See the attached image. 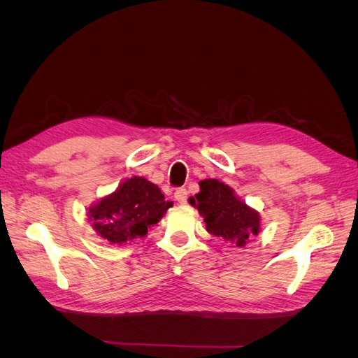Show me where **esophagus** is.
Returning a JSON list of instances; mask_svg holds the SVG:
<instances>
[{"label": "esophagus", "mask_w": 358, "mask_h": 358, "mask_svg": "<svg viewBox=\"0 0 358 358\" xmlns=\"http://www.w3.org/2000/svg\"><path fill=\"white\" fill-rule=\"evenodd\" d=\"M175 199L178 203L180 204H185L187 200H188V191L185 188H178L175 191Z\"/></svg>", "instance_id": "obj_1"}]
</instances>
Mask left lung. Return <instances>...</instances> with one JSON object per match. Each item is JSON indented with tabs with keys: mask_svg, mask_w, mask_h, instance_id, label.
I'll use <instances>...</instances> for the list:
<instances>
[{
	"mask_svg": "<svg viewBox=\"0 0 358 358\" xmlns=\"http://www.w3.org/2000/svg\"><path fill=\"white\" fill-rule=\"evenodd\" d=\"M200 192L189 197L199 209L206 230L236 246H245L249 237L259 231V215L236 197L233 188L216 179L200 180Z\"/></svg>",
	"mask_w": 358,
	"mask_h": 358,
	"instance_id": "1",
	"label": "left lung"
}]
</instances>
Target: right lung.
<instances>
[{
    "mask_svg": "<svg viewBox=\"0 0 358 358\" xmlns=\"http://www.w3.org/2000/svg\"><path fill=\"white\" fill-rule=\"evenodd\" d=\"M171 206L173 201H166L155 183L133 176L91 206L88 218L100 237L121 245L146 236Z\"/></svg>",
    "mask_w": 358,
    "mask_h": 358,
    "instance_id": "add662e5",
    "label": "right lung"
}]
</instances>
